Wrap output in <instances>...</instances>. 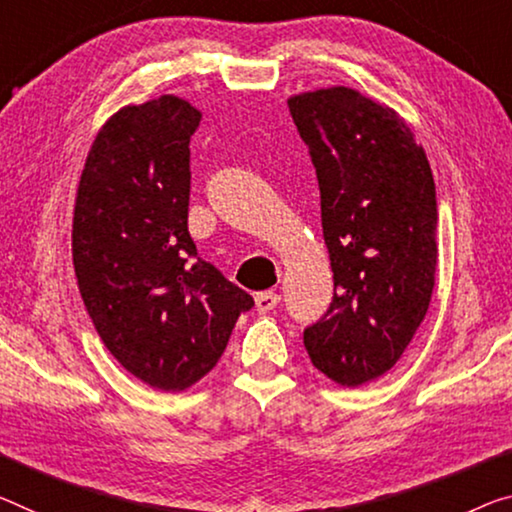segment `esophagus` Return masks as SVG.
I'll return each mask as SVG.
<instances>
[{
  "mask_svg": "<svg viewBox=\"0 0 512 512\" xmlns=\"http://www.w3.org/2000/svg\"><path fill=\"white\" fill-rule=\"evenodd\" d=\"M279 302H281V295L272 293V290H265V293H258L256 295V311L258 313H267V311H272Z\"/></svg>",
  "mask_w": 512,
  "mask_h": 512,
  "instance_id": "34e87169",
  "label": "esophagus"
}]
</instances>
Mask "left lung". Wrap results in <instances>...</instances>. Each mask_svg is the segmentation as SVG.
<instances>
[{
    "label": "left lung",
    "mask_w": 512,
    "mask_h": 512,
    "mask_svg": "<svg viewBox=\"0 0 512 512\" xmlns=\"http://www.w3.org/2000/svg\"><path fill=\"white\" fill-rule=\"evenodd\" d=\"M320 187L334 272L325 316L306 327L311 364L341 387L377 380L426 318L437 270V196L426 151L396 109L350 86L288 98Z\"/></svg>",
    "instance_id": "8db88e82"
}]
</instances>
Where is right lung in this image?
<instances>
[{
	"label": "right lung",
	"instance_id": "add662e5",
	"mask_svg": "<svg viewBox=\"0 0 512 512\" xmlns=\"http://www.w3.org/2000/svg\"><path fill=\"white\" fill-rule=\"evenodd\" d=\"M201 112L167 96L109 116L86 155L73 265L105 348L148 387L185 391L224 355L251 295L196 256L190 139Z\"/></svg>",
	"mask_w": 512,
	"mask_h": 512
}]
</instances>
